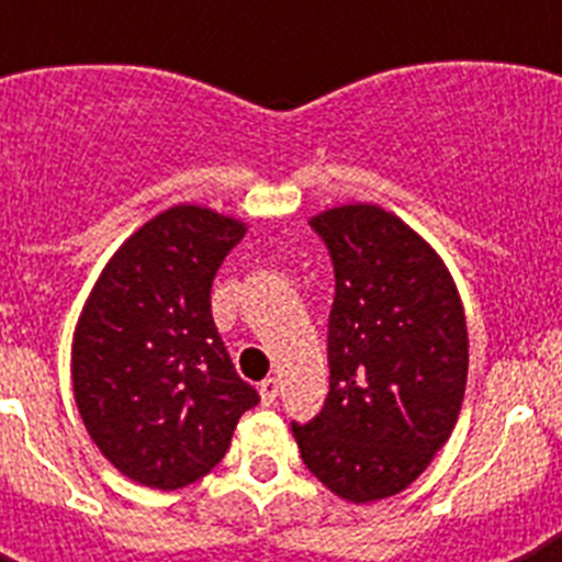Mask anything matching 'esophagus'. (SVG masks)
Listing matches in <instances>:
<instances>
[{
    "instance_id": "esophagus-1",
    "label": "esophagus",
    "mask_w": 562,
    "mask_h": 562,
    "mask_svg": "<svg viewBox=\"0 0 562 562\" xmlns=\"http://www.w3.org/2000/svg\"><path fill=\"white\" fill-rule=\"evenodd\" d=\"M278 389H281V382H278L276 376L261 380V385H258V391H261V402H265V405H272V402L278 400Z\"/></svg>"
}]
</instances>
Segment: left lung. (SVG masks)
<instances>
[{
	"label": "left lung",
	"mask_w": 562,
	"mask_h": 562,
	"mask_svg": "<svg viewBox=\"0 0 562 562\" xmlns=\"http://www.w3.org/2000/svg\"><path fill=\"white\" fill-rule=\"evenodd\" d=\"M335 267L329 396L292 422L301 459L351 504L391 498L445 448L467 385V321L434 247L376 205L312 216Z\"/></svg>",
	"instance_id": "left-lung-1"
}]
</instances>
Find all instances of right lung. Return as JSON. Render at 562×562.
I'll return each instance as SVG.
<instances>
[{
  "mask_svg": "<svg viewBox=\"0 0 562 562\" xmlns=\"http://www.w3.org/2000/svg\"><path fill=\"white\" fill-rule=\"evenodd\" d=\"M245 231L207 207H168L123 241L83 304L78 411L98 450L137 484L180 490L207 475L258 405L211 315L213 278Z\"/></svg>",
  "mask_w": 562,
  "mask_h": 562,
  "instance_id": "add662e5",
  "label": "right lung"
}]
</instances>
